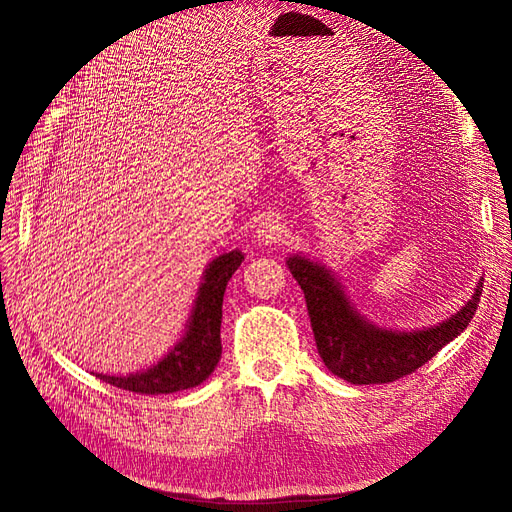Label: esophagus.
Segmentation results:
<instances>
[{
	"label": "esophagus",
	"instance_id": "1",
	"mask_svg": "<svg viewBox=\"0 0 512 512\" xmlns=\"http://www.w3.org/2000/svg\"><path fill=\"white\" fill-rule=\"evenodd\" d=\"M282 237H284V224L277 215H267V218H262L254 232V239L258 241V245H275L280 243Z\"/></svg>",
	"mask_w": 512,
	"mask_h": 512
}]
</instances>
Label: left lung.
I'll return each instance as SVG.
<instances>
[{
    "label": "left lung",
    "instance_id": "left-lung-1",
    "mask_svg": "<svg viewBox=\"0 0 512 512\" xmlns=\"http://www.w3.org/2000/svg\"><path fill=\"white\" fill-rule=\"evenodd\" d=\"M286 265L305 294L320 359L350 384H384L412 374L463 333L483 294V280H478L468 303L451 318L423 329H386L354 307L324 262L292 254Z\"/></svg>",
    "mask_w": 512,
    "mask_h": 512
}]
</instances>
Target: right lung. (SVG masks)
Masks as SVG:
<instances>
[{
	"label": "right lung",
	"instance_id": "obj_1",
	"mask_svg": "<svg viewBox=\"0 0 512 512\" xmlns=\"http://www.w3.org/2000/svg\"><path fill=\"white\" fill-rule=\"evenodd\" d=\"M243 262L241 250L215 256L200 280L192 314L179 342L162 359L126 376L96 374V378L141 395H166L205 382L222 359V301L226 284Z\"/></svg>",
	"mask_w": 512,
	"mask_h": 512
}]
</instances>
